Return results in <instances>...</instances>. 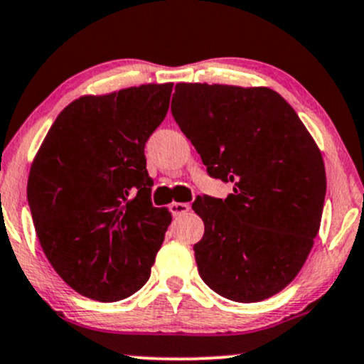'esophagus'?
Segmentation results:
<instances>
[{
	"mask_svg": "<svg viewBox=\"0 0 364 364\" xmlns=\"http://www.w3.org/2000/svg\"><path fill=\"white\" fill-rule=\"evenodd\" d=\"M190 210H191L190 203H178V201H174V203L169 205V211H171V213H173L174 216L185 215V213H188V211H190Z\"/></svg>",
	"mask_w": 364,
	"mask_h": 364,
	"instance_id": "1",
	"label": "esophagus"
}]
</instances>
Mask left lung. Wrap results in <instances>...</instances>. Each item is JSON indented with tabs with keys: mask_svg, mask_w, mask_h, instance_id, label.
Instances as JSON below:
<instances>
[{
	"mask_svg": "<svg viewBox=\"0 0 364 364\" xmlns=\"http://www.w3.org/2000/svg\"><path fill=\"white\" fill-rule=\"evenodd\" d=\"M173 117L211 178L233 193L193 203L205 235L193 247L203 282L235 302L282 291L319 232L326 171L291 105L267 87L176 84Z\"/></svg>",
	"mask_w": 364,
	"mask_h": 364,
	"instance_id": "obj_1",
	"label": "left lung"
}]
</instances>
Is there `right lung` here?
<instances>
[{
	"label": "right lung",
	"mask_w": 364,
	"mask_h": 364,
	"mask_svg": "<svg viewBox=\"0 0 364 364\" xmlns=\"http://www.w3.org/2000/svg\"><path fill=\"white\" fill-rule=\"evenodd\" d=\"M173 84L129 87L68 104L31 164L28 205L40 245L82 296L116 302L148 282L171 223L151 201L144 146Z\"/></svg>",
	"instance_id": "add662e5"
}]
</instances>
